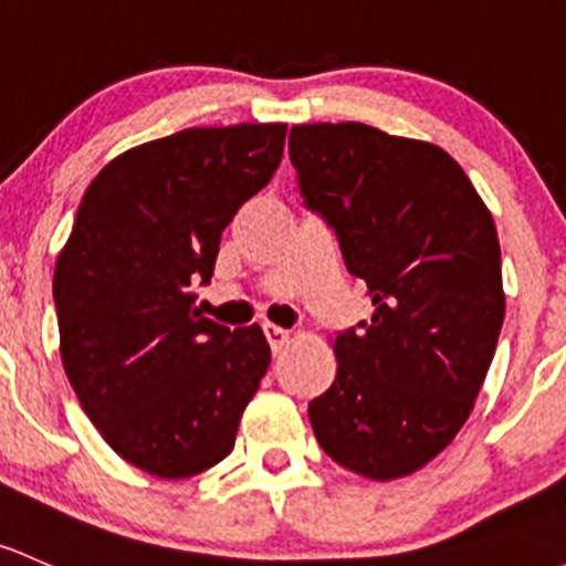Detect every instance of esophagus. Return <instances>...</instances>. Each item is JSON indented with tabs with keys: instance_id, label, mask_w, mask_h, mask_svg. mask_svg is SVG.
<instances>
[{
	"instance_id": "obj_1",
	"label": "esophagus",
	"mask_w": 566,
	"mask_h": 566,
	"mask_svg": "<svg viewBox=\"0 0 566 566\" xmlns=\"http://www.w3.org/2000/svg\"><path fill=\"white\" fill-rule=\"evenodd\" d=\"M265 338L268 344H271L273 353H282V349L290 344V331L276 328V325H265Z\"/></svg>"
}]
</instances>
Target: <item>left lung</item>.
<instances>
[{
  "label": "left lung",
  "instance_id": "obj_1",
  "mask_svg": "<svg viewBox=\"0 0 566 566\" xmlns=\"http://www.w3.org/2000/svg\"><path fill=\"white\" fill-rule=\"evenodd\" d=\"M290 163L374 303L336 333V379L308 401L314 437L363 478L418 472L467 423L502 331L491 211L448 151L358 122L298 124Z\"/></svg>",
  "mask_w": 566,
  "mask_h": 566
}]
</instances>
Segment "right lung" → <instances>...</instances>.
Listing matches in <instances>:
<instances>
[{"instance_id":"1","label":"right lung","mask_w":566,"mask_h":566,"mask_svg":"<svg viewBox=\"0 0 566 566\" xmlns=\"http://www.w3.org/2000/svg\"><path fill=\"white\" fill-rule=\"evenodd\" d=\"M287 124L181 129L88 184L53 271L62 363L105 442L157 478L230 455L271 363L258 325L195 308L222 230L271 181Z\"/></svg>"}]
</instances>
